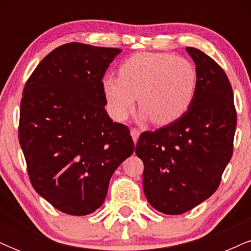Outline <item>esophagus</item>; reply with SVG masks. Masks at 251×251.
<instances>
[{
  "instance_id": "1",
  "label": "esophagus",
  "mask_w": 251,
  "mask_h": 251,
  "mask_svg": "<svg viewBox=\"0 0 251 251\" xmlns=\"http://www.w3.org/2000/svg\"><path fill=\"white\" fill-rule=\"evenodd\" d=\"M131 135H132V139H133L134 144H137L138 138H139V135H140V131L138 128H131Z\"/></svg>"
}]
</instances>
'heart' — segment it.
<instances>
[{"label": "heart", "mask_w": 251, "mask_h": 251, "mask_svg": "<svg viewBox=\"0 0 251 251\" xmlns=\"http://www.w3.org/2000/svg\"><path fill=\"white\" fill-rule=\"evenodd\" d=\"M197 70L186 57L169 53H138L119 67V77L106 75L102 92L107 108L123 122L139 102L142 118L159 125L183 117L197 92Z\"/></svg>", "instance_id": "1"}]
</instances>
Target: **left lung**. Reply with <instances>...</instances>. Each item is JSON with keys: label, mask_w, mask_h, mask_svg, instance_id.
Instances as JSON below:
<instances>
[{"label": "left lung", "mask_w": 251, "mask_h": 251, "mask_svg": "<svg viewBox=\"0 0 251 251\" xmlns=\"http://www.w3.org/2000/svg\"><path fill=\"white\" fill-rule=\"evenodd\" d=\"M198 83L189 111L176 122L143 132L135 153L143 160V188L149 203L166 215L194 209L220 186L234 150L237 123L234 94L217 62L186 47Z\"/></svg>", "instance_id": "1"}]
</instances>
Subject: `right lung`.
<instances>
[{"label":"right lung","mask_w":251,"mask_h":251,"mask_svg":"<svg viewBox=\"0 0 251 251\" xmlns=\"http://www.w3.org/2000/svg\"><path fill=\"white\" fill-rule=\"evenodd\" d=\"M120 51L66 43L37 65L25 85L19 140L28 176L37 194L65 214L99 209L113 172L133 153L128 127L105 111L101 85Z\"/></svg>","instance_id":"obj_1"}]
</instances>
